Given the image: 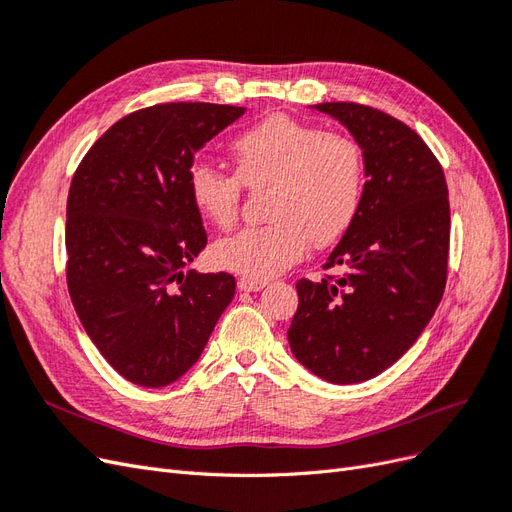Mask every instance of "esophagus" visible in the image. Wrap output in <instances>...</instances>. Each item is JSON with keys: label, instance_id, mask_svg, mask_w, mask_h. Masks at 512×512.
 I'll return each mask as SVG.
<instances>
[{"label": "esophagus", "instance_id": "esophagus-1", "mask_svg": "<svg viewBox=\"0 0 512 512\" xmlns=\"http://www.w3.org/2000/svg\"><path fill=\"white\" fill-rule=\"evenodd\" d=\"M267 286V280H254V277H241L239 290L243 292H258Z\"/></svg>", "mask_w": 512, "mask_h": 512}]
</instances>
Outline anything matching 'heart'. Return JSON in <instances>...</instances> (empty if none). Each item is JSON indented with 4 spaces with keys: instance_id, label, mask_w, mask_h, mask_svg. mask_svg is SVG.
Here are the masks:
<instances>
[{
    "instance_id": "heart-1",
    "label": "heart",
    "mask_w": 512,
    "mask_h": 512,
    "mask_svg": "<svg viewBox=\"0 0 512 512\" xmlns=\"http://www.w3.org/2000/svg\"><path fill=\"white\" fill-rule=\"evenodd\" d=\"M230 158L235 175L192 166V205L226 230L239 218L243 188H267L265 215L271 222L215 243L211 256L220 269L267 280L299 262L307 241L316 247L337 241L359 213L365 158L348 134L271 115L230 145Z\"/></svg>"
}]
</instances>
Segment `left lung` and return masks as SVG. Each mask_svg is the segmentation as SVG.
I'll return each instance as SVG.
<instances>
[{"mask_svg": "<svg viewBox=\"0 0 512 512\" xmlns=\"http://www.w3.org/2000/svg\"><path fill=\"white\" fill-rule=\"evenodd\" d=\"M316 111L344 123L365 158L363 200L320 282L299 280L288 329L297 361L318 378H376L408 352L444 294L451 209L444 170L406 123L354 102Z\"/></svg>", "mask_w": 512, "mask_h": 512, "instance_id": "8db88e82", "label": "left lung"}]
</instances>
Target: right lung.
Returning <instances> with one entry per match:
<instances>
[{"label":"right lung","mask_w":512,"mask_h":512,"mask_svg":"<svg viewBox=\"0 0 512 512\" xmlns=\"http://www.w3.org/2000/svg\"><path fill=\"white\" fill-rule=\"evenodd\" d=\"M243 113L209 102L141 108L113 123L72 177L70 299L100 354L138 386L179 380L235 297L230 273L183 269L207 245L188 188L194 156Z\"/></svg>","instance_id":"add662e5"}]
</instances>
